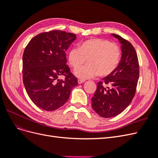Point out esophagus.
Returning a JSON list of instances; mask_svg holds the SVG:
<instances>
[{
  "label": "esophagus",
  "mask_w": 158,
  "mask_h": 158,
  "mask_svg": "<svg viewBox=\"0 0 158 158\" xmlns=\"http://www.w3.org/2000/svg\"><path fill=\"white\" fill-rule=\"evenodd\" d=\"M84 82H85V80H81V79H79V80H78V83L79 84H82V83H84Z\"/></svg>",
  "instance_id": "34e87169"
}]
</instances>
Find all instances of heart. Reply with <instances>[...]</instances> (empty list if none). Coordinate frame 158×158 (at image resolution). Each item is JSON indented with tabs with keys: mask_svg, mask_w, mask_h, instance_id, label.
Segmentation results:
<instances>
[{
	"mask_svg": "<svg viewBox=\"0 0 158 158\" xmlns=\"http://www.w3.org/2000/svg\"><path fill=\"white\" fill-rule=\"evenodd\" d=\"M121 49L117 44L102 39H91L78 47L72 48L68 61L74 69L81 66L87 60L89 64L76 69L74 75L82 80L97 76L106 77L116 70L121 59Z\"/></svg>",
	"mask_w": 158,
	"mask_h": 158,
	"instance_id": "obj_1",
	"label": "heart"
}]
</instances>
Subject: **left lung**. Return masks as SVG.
<instances>
[{
  "mask_svg": "<svg viewBox=\"0 0 158 158\" xmlns=\"http://www.w3.org/2000/svg\"><path fill=\"white\" fill-rule=\"evenodd\" d=\"M121 44V58L116 70L98 83L92 98V107L99 116L113 117L121 113L135 96L139 78V64L136 51L130 42L111 34Z\"/></svg>",
  "mask_w": 158,
  "mask_h": 158,
  "instance_id": "1",
  "label": "left lung"
}]
</instances>
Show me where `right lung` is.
<instances>
[{
  "label": "right lung",
  "instance_id": "1",
  "mask_svg": "<svg viewBox=\"0 0 158 158\" xmlns=\"http://www.w3.org/2000/svg\"><path fill=\"white\" fill-rule=\"evenodd\" d=\"M76 35L64 31L41 33L30 40L23 52V82L33 103L54 111L67 102L77 79L66 65V51ZM65 75L64 80H60Z\"/></svg>",
  "mask_w": 158,
  "mask_h": 158
}]
</instances>
